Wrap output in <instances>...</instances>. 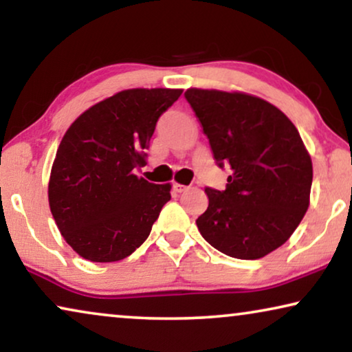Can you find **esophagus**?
Masks as SVG:
<instances>
[{
	"instance_id": "34e87169",
	"label": "esophagus",
	"mask_w": 352,
	"mask_h": 352,
	"mask_svg": "<svg viewBox=\"0 0 352 352\" xmlns=\"http://www.w3.org/2000/svg\"><path fill=\"white\" fill-rule=\"evenodd\" d=\"M187 189H189V187L182 186V184H179V182H175V184H173V190L177 192V194H182V192H186Z\"/></svg>"
}]
</instances>
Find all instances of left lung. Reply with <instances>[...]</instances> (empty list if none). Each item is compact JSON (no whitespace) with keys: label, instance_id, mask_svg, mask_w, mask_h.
Masks as SVG:
<instances>
[{"label":"left lung","instance_id":"obj_1","mask_svg":"<svg viewBox=\"0 0 352 352\" xmlns=\"http://www.w3.org/2000/svg\"><path fill=\"white\" fill-rule=\"evenodd\" d=\"M186 99L219 166L226 190L206 187L201 237L228 256L259 259L287 242L309 206L312 162L295 124L267 100L240 91L189 88Z\"/></svg>","mask_w":352,"mask_h":352}]
</instances>
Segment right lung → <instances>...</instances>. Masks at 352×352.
<instances>
[{
  "mask_svg": "<svg viewBox=\"0 0 352 352\" xmlns=\"http://www.w3.org/2000/svg\"><path fill=\"white\" fill-rule=\"evenodd\" d=\"M182 89L134 88L85 110L62 138L47 199L62 237L81 258L113 263L151 234L171 184L134 175L146 165L157 120Z\"/></svg>",
  "mask_w": 352,
  "mask_h": 352,
  "instance_id": "right-lung-1",
  "label": "right lung"
}]
</instances>
